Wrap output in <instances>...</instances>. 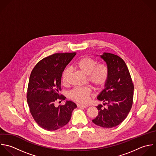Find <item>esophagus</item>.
I'll list each match as a JSON object with an SVG mask.
<instances>
[{
  "instance_id": "esophagus-1",
  "label": "esophagus",
  "mask_w": 156,
  "mask_h": 156,
  "mask_svg": "<svg viewBox=\"0 0 156 156\" xmlns=\"http://www.w3.org/2000/svg\"><path fill=\"white\" fill-rule=\"evenodd\" d=\"M77 107H78V108H86L88 107V106H87V105H81V104H77Z\"/></svg>"
}]
</instances>
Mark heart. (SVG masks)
Returning <instances> with one entry per match:
<instances>
[{"label":"heart","mask_w":156,"mask_h":156,"mask_svg":"<svg viewBox=\"0 0 156 156\" xmlns=\"http://www.w3.org/2000/svg\"><path fill=\"white\" fill-rule=\"evenodd\" d=\"M74 68L80 70L86 75L87 81L95 89H100L106 83L109 77V69L104 63L97 64L95 60L90 57H84L78 60L75 64ZM70 70L66 69L62 75V81L67 86L69 83ZM91 90L88 87H76L69 94V98L80 103H87L89 101Z\"/></svg>","instance_id":"obj_1"}]
</instances>
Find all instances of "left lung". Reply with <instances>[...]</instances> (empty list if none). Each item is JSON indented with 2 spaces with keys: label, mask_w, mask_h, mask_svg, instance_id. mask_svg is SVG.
<instances>
[{
  "label": "left lung",
  "mask_w": 156,
  "mask_h": 156,
  "mask_svg": "<svg viewBox=\"0 0 156 156\" xmlns=\"http://www.w3.org/2000/svg\"><path fill=\"white\" fill-rule=\"evenodd\" d=\"M101 58L109 69V77L105 89L98 100L105 102L97 106L98 114L92 120L95 125L111 128L120 124L126 118L133 106L134 84L128 68L119 56L104 53Z\"/></svg>",
  "instance_id": "obj_1"
}]
</instances>
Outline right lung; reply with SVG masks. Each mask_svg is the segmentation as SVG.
Wrapping results in <instances>:
<instances>
[{
	"label": "right lung",
	"mask_w": 156,
	"mask_h": 156,
	"mask_svg": "<svg viewBox=\"0 0 156 156\" xmlns=\"http://www.w3.org/2000/svg\"><path fill=\"white\" fill-rule=\"evenodd\" d=\"M76 53H58L39 61L32 70L27 94L30 113L37 124L47 131H55L66 125L76 108L75 103L67 101L64 105L55 106L56 101L65 100L59 94L61 81L66 66Z\"/></svg>",
	"instance_id": "right-lung-1"
}]
</instances>
